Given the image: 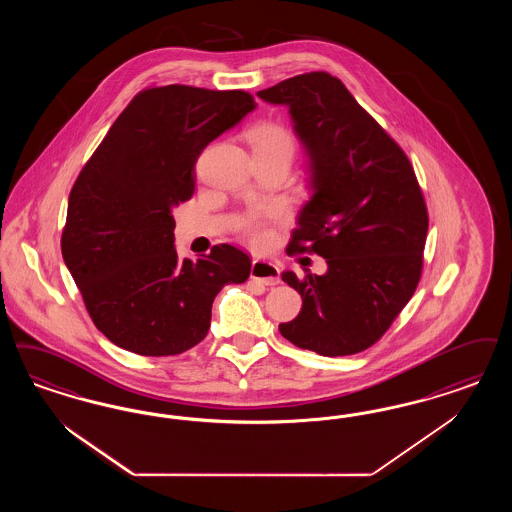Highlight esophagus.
Segmentation results:
<instances>
[{
  "label": "esophagus",
  "mask_w": 512,
  "mask_h": 512,
  "mask_svg": "<svg viewBox=\"0 0 512 512\" xmlns=\"http://www.w3.org/2000/svg\"><path fill=\"white\" fill-rule=\"evenodd\" d=\"M251 278L261 282L263 286H278L280 284V268L265 259H255L251 263Z\"/></svg>",
  "instance_id": "esophagus-1"
}]
</instances>
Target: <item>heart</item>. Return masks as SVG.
<instances>
[{
    "label": "heart",
    "instance_id": "1",
    "mask_svg": "<svg viewBox=\"0 0 512 512\" xmlns=\"http://www.w3.org/2000/svg\"><path fill=\"white\" fill-rule=\"evenodd\" d=\"M253 154H286L291 158L295 141L289 129L278 122H259L247 133ZM268 219H280V209L270 207L265 215H251L244 221V236L251 246L266 247L272 240Z\"/></svg>",
    "mask_w": 512,
    "mask_h": 512
}]
</instances>
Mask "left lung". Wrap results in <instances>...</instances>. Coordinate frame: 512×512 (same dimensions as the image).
Returning <instances> with one entry per match:
<instances>
[{
    "mask_svg": "<svg viewBox=\"0 0 512 512\" xmlns=\"http://www.w3.org/2000/svg\"><path fill=\"white\" fill-rule=\"evenodd\" d=\"M286 104L310 160V200L287 253H316L328 272L282 280L299 291V316L280 333L322 356L377 343L408 305L423 270L429 213L404 150L328 72L257 93Z\"/></svg>",
    "mask_w": 512,
    "mask_h": 512,
    "instance_id": "1",
    "label": "left lung"
}]
</instances>
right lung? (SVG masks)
<instances>
[{
    "label": "right lung",
    "mask_w": 512,
    "mask_h": 512,
    "mask_svg": "<svg viewBox=\"0 0 512 512\" xmlns=\"http://www.w3.org/2000/svg\"><path fill=\"white\" fill-rule=\"evenodd\" d=\"M257 104L234 91L192 85L135 95L70 190L62 259L97 329L141 356L198 345L226 284H244L251 261L221 244L179 259L171 209L194 194V165L207 144Z\"/></svg>",
    "instance_id": "1"
}]
</instances>
